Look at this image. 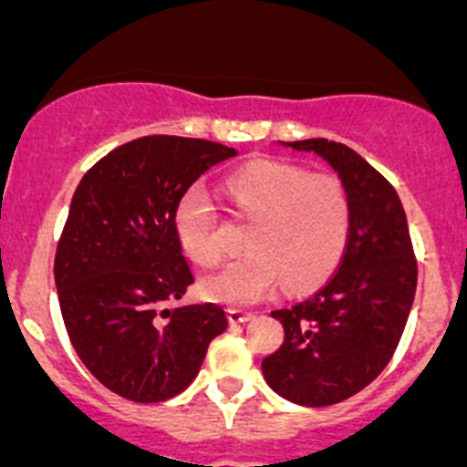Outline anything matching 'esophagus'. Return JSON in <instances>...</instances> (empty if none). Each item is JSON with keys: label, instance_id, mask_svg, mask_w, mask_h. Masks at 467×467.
Masks as SVG:
<instances>
[{"label": "esophagus", "instance_id": "obj_1", "mask_svg": "<svg viewBox=\"0 0 467 467\" xmlns=\"http://www.w3.org/2000/svg\"><path fill=\"white\" fill-rule=\"evenodd\" d=\"M254 318V312H244V309H228V321L230 323H244Z\"/></svg>", "mask_w": 467, "mask_h": 467}]
</instances>
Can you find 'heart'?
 Returning a JSON list of instances; mask_svg holds the SVG:
<instances>
[{"instance_id": "heart-1", "label": "heart", "mask_w": 467, "mask_h": 467, "mask_svg": "<svg viewBox=\"0 0 467 467\" xmlns=\"http://www.w3.org/2000/svg\"><path fill=\"white\" fill-rule=\"evenodd\" d=\"M225 197L254 218L239 255L200 281L213 302L255 305L279 288L302 291L337 267L348 237V197L333 174H306L288 162L265 161L225 179ZM174 233L186 255L212 265L223 255L218 212L202 186H191L174 207Z\"/></svg>"}]
</instances>
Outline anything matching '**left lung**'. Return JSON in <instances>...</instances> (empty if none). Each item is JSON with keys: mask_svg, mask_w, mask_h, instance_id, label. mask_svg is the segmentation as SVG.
Here are the masks:
<instances>
[{"mask_svg": "<svg viewBox=\"0 0 467 467\" xmlns=\"http://www.w3.org/2000/svg\"><path fill=\"white\" fill-rule=\"evenodd\" d=\"M281 144L326 161L348 197L339 270L312 297L272 312L284 344L263 360L265 381L281 398L326 407L389 365L417 293V258L396 188L354 149L327 140Z\"/></svg>", "mask_w": 467, "mask_h": 467, "instance_id": "1", "label": "left lung"}]
</instances>
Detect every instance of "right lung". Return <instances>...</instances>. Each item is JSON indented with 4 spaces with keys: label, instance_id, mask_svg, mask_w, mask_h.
Segmentation results:
<instances>
[{
    "label": "right lung",
    "instance_id": "right-lung-1",
    "mask_svg": "<svg viewBox=\"0 0 467 467\" xmlns=\"http://www.w3.org/2000/svg\"><path fill=\"white\" fill-rule=\"evenodd\" d=\"M233 155L216 141L140 137L92 165L71 197L56 254L62 318L92 377L128 400L182 393L228 327L213 302H171L195 281L174 233L176 202Z\"/></svg>",
    "mask_w": 467,
    "mask_h": 467
}]
</instances>
